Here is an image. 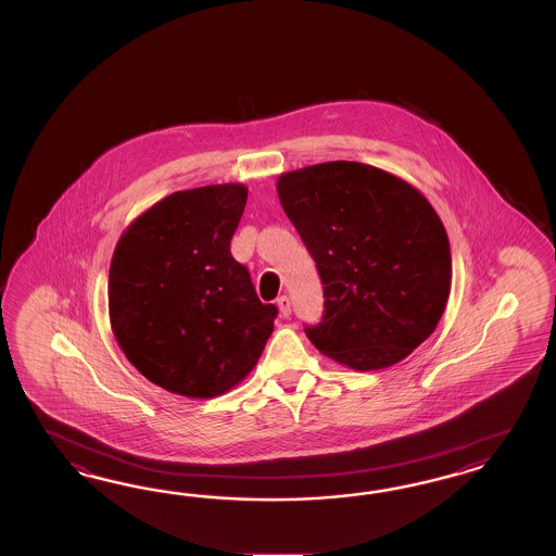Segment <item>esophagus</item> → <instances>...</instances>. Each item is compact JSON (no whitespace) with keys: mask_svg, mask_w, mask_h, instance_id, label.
Wrapping results in <instances>:
<instances>
[{"mask_svg":"<svg viewBox=\"0 0 556 556\" xmlns=\"http://www.w3.org/2000/svg\"><path fill=\"white\" fill-rule=\"evenodd\" d=\"M277 307H279V312H281V316H286V318L291 314V302H289L287 295H281V298L277 300Z\"/></svg>","mask_w":556,"mask_h":556,"instance_id":"1","label":"esophagus"}]
</instances>
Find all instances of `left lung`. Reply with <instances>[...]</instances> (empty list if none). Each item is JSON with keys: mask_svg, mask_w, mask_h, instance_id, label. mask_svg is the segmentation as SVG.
<instances>
[{"mask_svg": "<svg viewBox=\"0 0 556 556\" xmlns=\"http://www.w3.org/2000/svg\"><path fill=\"white\" fill-rule=\"evenodd\" d=\"M277 193L320 273L326 309L305 334L324 356L388 369L430 338L453 258L420 189L383 168L328 161L279 175Z\"/></svg>", "mask_w": 556, "mask_h": 556, "instance_id": "1", "label": "left lung"}]
</instances>
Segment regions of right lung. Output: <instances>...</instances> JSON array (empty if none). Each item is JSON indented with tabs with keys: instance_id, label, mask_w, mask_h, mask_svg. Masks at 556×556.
Wrapping results in <instances>:
<instances>
[{
	"instance_id": "add662e5",
	"label": "right lung",
	"mask_w": 556,
	"mask_h": 556,
	"mask_svg": "<svg viewBox=\"0 0 556 556\" xmlns=\"http://www.w3.org/2000/svg\"><path fill=\"white\" fill-rule=\"evenodd\" d=\"M249 189L175 191L144 210L114 249L108 307L122 353L151 383L207 400L258 363L277 307L256 298L230 240Z\"/></svg>"
}]
</instances>
